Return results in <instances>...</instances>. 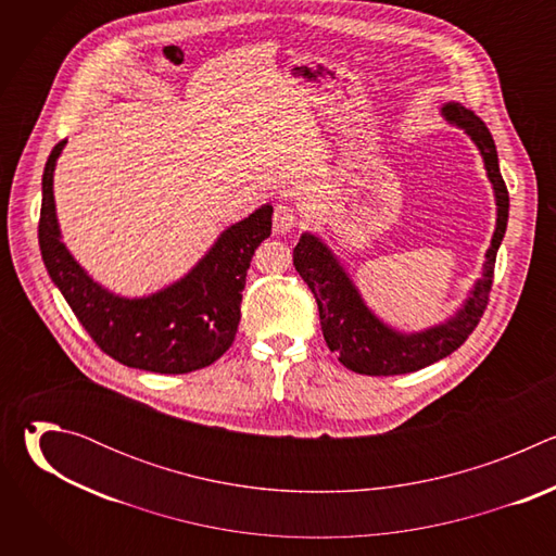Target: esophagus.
Here are the masks:
<instances>
[{"mask_svg":"<svg viewBox=\"0 0 556 556\" xmlns=\"http://www.w3.org/2000/svg\"><path fill=\"white\" fill-rule=\"evenodd\" d=\"M299 211L294 206H288V204H277L275 206V213H273V226H275V232H288L292 228L299 226Z\"/></svg>","mask_w":556,"mask_h":556,"instance_id":"obj_1","label":"esophagus"}]
</instances>
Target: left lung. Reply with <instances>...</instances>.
<instances>
[{"instance_id":"left-lung-1","label":"left lung","mask_w":556,"mask_h":556,"mask_svg":"<svg viewBox=\"0 0 556 556\" xmlns=\"http://www.w3.org/2000/svg\"><path fill=\"white\" fill-rule=\"evenodd\" d=\"M448 121L466 129V134L480 147L489 178L497 198V228L491 249L486 253L484 277L475 286L470 299L455 319L444 326L431 328L422 334H399L382 326L376 316L365 307L356 288L330 255V251L312 235H301L294 247V268L312 290L316 305H319L321 330L330 352L352 371L363 376H401L418 371L448 354H453L478 328L484 309L489 305L497 249L504 240L508 224V189L500 174L497 149L484 121L462 105L448 103L444 108Z\"/></svg>"}]
</instances>
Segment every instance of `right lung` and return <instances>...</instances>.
Masks as SVG:
<instances>
[{
    "label": "right lung",
    "instance_id": "obj_1",
    "mask_svg": "<svg viewBox=\"0 0 556 556\" xmlns=\"http://www.w3.org/2000/svg\"><path fill=\"white\" fill-rule=\"evenodd\" d=\"M65 140L43 169L39 249L48 275L90 339L114 361L155 374H189L215 363L235 341L242 290L257 247L270 237L273 206L237 222L178 283L147 299H121L97 286L65 251L52 198V172Z\"/></svg>",
    "mask_w": 556,
    "mask_h": 556
}]
</instances>
